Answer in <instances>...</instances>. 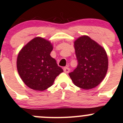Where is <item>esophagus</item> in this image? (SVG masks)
Returning <instances> with one entry per match:
<instances>
[{"label": "esophagus", "instance_id": "esophagus-1", "mask_svg": "<svg viewBox=\"0 0 123 123\" xmlns=\"http://www.w3.org/2000/svg\"><path fill=\"white\" fill-rule=\"evenodd\" d=\"M69 70H70V69H69L68 67H67L64 68V71L65 72V73H68L69 72Z\"/></svg>", "mask_w": 123, "mask_h": 123}]
</instances>
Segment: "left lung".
<instances>
[{
  "mask_svg": "<svg viewBox=\"0 0 123 123\" xmlns=\"http://www.w3.org/2000/svg\"><path fill=\"white\" fill-rule=\"evenodd\" d=\"M77 66L69 73L76 86L83 89L95 87L104 80L108 66L105 49L89 37H80L74 42Z\"/></svg>",
  "mask_w": 123,
  "mask_h": 123,
  "instance_id": "obj_1",
  "label": "left lung"
}]
</instances>
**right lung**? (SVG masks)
Listing matches in <instances>:
<instances>
[{
    "label": "right lung",
    "instance_id": "add662e5",
    "mask_svg": "<svg viewBox=\"0 0 123 123\" xmlns=\"http://www.w3.org/2000/svg\"><path fill=\"white\" fill-rule=\"evenodd\" d=\"M53 49L49 41L36 37L21 49L17 58V69L25 84L32 89L43 91L51 86L63 72L50 54Z\"/></svg>",
    "mask_w": 123,
    "mask_h": 123
}]
</instances>
